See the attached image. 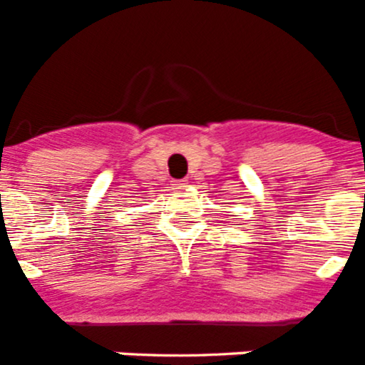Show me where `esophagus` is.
Wrapping results in <instances>:
<instances>
[{
	"label": "esophagus",
	"instance_id": "obj_1",
	"mask_svg": "<svg viewBox=\"0 0 365 365\" xmlns=\"http://www.w3.org/2000/svg\"><path fill=\"white\" fill-rule=\"evenodd\" d=\"M186 186H188V182H186V180H173L172 182L173 190H185Z\"/></svg>",
	"mask_w": 365,
	"mask_h": 365
}]
</instances>
